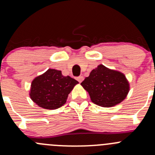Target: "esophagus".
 <instances>
[{
  "mask_svg": "<svg viewBox=\"0 0 155 155\" xmlns=\"http://www.w3.org/2000/svg\"><path fill=\"white\" fill-rule=\"evenodd\" d=\"M83 79H84V77L82 76H79V77H77V80L79 82H82V81H83Z\"/></svg>",
  "mask_w": 155,
  "mask_h": 155,
  "instance_id": "1",
  "label": "esophagus"
}]
</instances>
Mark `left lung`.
I'll return each instance as SVG.
<instances>
[{"instance_id": "obj_1", "label": "left lung", "mask_w": 155, "mask_h": 155, "mask_svg": "<svg viewBox=\"0 0 155 155\" xmlns=\"http://www.w3.org/2000/svg\"><path fill=\"white\" fill-rule=\"evenodd\" d=\"M92 102L102 107H112L122 102L130 91L125 75L103 64L92 70L81 83Z\"/></svg>"}]
</instances>
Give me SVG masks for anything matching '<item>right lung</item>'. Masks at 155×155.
<instances>
[{
	"label": "right lung",
	"instance_id": "right-lung-1",
	"mask_svg": "<svg viewBox=\"0 0 155 155\" xmlns=\"http://www.w3.org/2000/svg\"><path fill=\"white\" fill-rule=\"evenodd\" d=\"M78 83L70 76H63L61 70L48 69L32 81L30 97L40 107L56 109L64 105L68 94Z\"/></svg>",
	"mask_w": 155,
	"mask_h": 155
}]
</instances>
